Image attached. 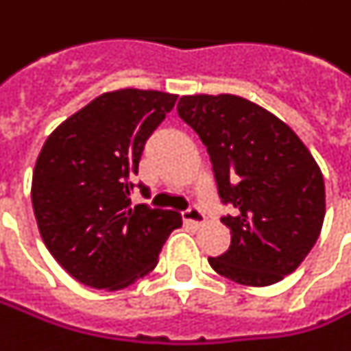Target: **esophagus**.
<instances>
[{"instance_id": "1", "label": "esophagus", "mask_w": 351, "mask_h": 351, "mask_svg": "<svg viewBox=\"0 0 351 351\" xmlns=\"http://www.w3.org/2000/svg\"><path fill=\"white\" fill-rule=\"evenodd\" d=\"M182 220L184 224H188V226L199 228L201 224L205 222V215H203L197 207H190V209L182 213Z\"/></svg>"}]
</instances>
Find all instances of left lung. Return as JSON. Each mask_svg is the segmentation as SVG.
<instances>
[{
    "label": "left lung",
    "instance_id": "1",
    "mask_svg": "<svg viewBox=\"0 0 351 351\" xmlns=\"http://www.w3.org/2000/svg\"><path fill=\"white\" fill-rule=\"evenodd\" d=\"M178 116L207 146L218 195L234 205L230 249L210 268L239 285H274L295 271L325 218L319 165L296 133L266 108L235 95H186Z\"/></svg>",
    "mask_w": 351,
    "mask_h": 351
}]
</instances>
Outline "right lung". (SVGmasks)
Masks as SVG:
<instances>
[{"label": "right lung", "instance_id": "obj_1", "mask_svg": "<svg viewBox=\"0 0 351 351\" xmlns=\"http://www.w3.org/2000/svg\"><path fill=\"white\" fill-rule=\"evenodd\" d=\"M176 99L161 90L104 93L58 125L39 152L32 176L39 234L83 285L119 291L148 276L169 234L182 226L175 210L131 207L129 199L144 144Z\"/></svg>", "mask_w": 351, "mask_h": 351}]
</instances>
